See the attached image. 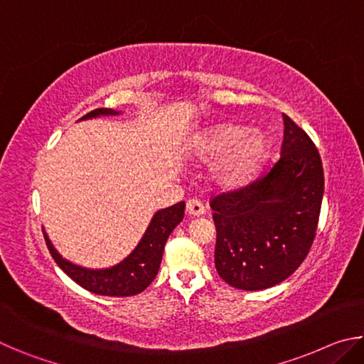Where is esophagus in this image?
<instances>
[{
    "label": "esophagus",
    "instance_id": "esophagus-1",
    "mask_svg": "<svg viewBox=\"0 0 364 364\" xmlns=\"http://www.w3.org/2000/svg\"><path fill=\"white\" fill-rule=\"evenodd\" d=\"M186 212L191 215V217H202V215H204V212H205V207H204V204H202V202L193 199L186 204Z\"/></svg>",
    "mask_w": 364,
    "mask_h": 364
}]
</instances>
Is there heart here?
Returning <instances> with one entry per match:
<instances>
[{"label": "heart", "mask_w": 364, "mask_h": 364, "mask_svg": "<svg viewBox=\"0 0 364 364\" xmlns=\"http://www.w3.org/2000/svg\"><path fill=\"white\" fill-rule=\"evenodd\" d=\"M269 139L260 128H245L234 122H220L204 128L191 139L188 156L212 167L215 183L221 188L245 186L267 162Z\"/></svg>", "instance_id": "b5f03b06"}]
</instances>
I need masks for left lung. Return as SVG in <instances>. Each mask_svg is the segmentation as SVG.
Listing matches in <instances>:
<instances>
[{
    "instance_id": "8db88e82",
    "label": "left lung",
    "mask_w": 364,
    "mask_h": 364,
    "mask_svg": "<svg viewBox=\"0 0 364 364\" xmlns=\"http://www.w3.org/2000/svg\"><path fill=\"white\" fill-rule=\"evenodd\" d=\"M281 157L264 178L212 200L215 268L241 291H263L297 269L315 239L324 194L321 157L282 114Z\"/></svg>"
}]
</instances>
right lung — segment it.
Returning a JSON list of instances; mask_svg holds the SVG:
<instances>
[{
    "label": "right lung",
    "instance_id": "1",
    "mask_svg": "<svg viewBox=\"0 0 364 364\" xmlns=\"http://www.w3.org/2000/svg\"><path fill=\"white\" fill-rule=\"evenodd\" d=\"M122 110L114 109H96L93 112L86 114L80 120L97 119V117H117ZM184 217V202L157 210L151 218L149 226L138 242L136 247L132 250L122 262L115 263L114 267L107 268H86L67 260L54 247L48 232L43 228L45 241L54 262L67 276L82 286L86 291L107 295V297H128L143 292L157 276V271L162 262L164 247L171 231L181 223Z\"/></svg>",
    "mask_w": 364,
    "mask_h": 364
}]
</instances>
